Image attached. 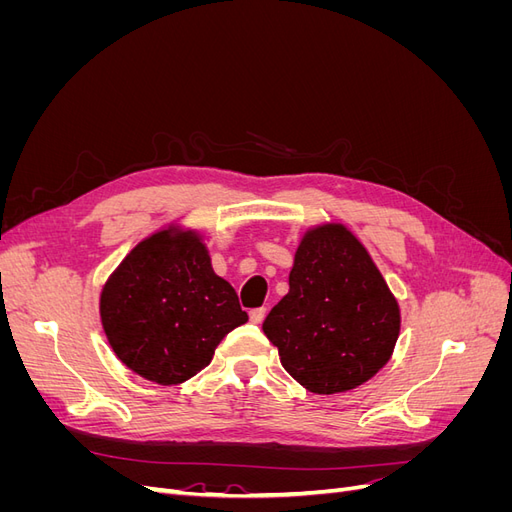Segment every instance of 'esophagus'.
Here are the masks:
<instances>
[{
  "mask_svg": "<svg viewBox=\"0 0 512 512\" xmlns=\"http://www.w3.org/2000/svg\"><path fill=\"white\" fill-rule=\"evenodd\" d=\"M265 316H267V307H256V309H252V312H250V320L254 324H260L262 320H265Z\"/></svg>",
  "mask_w": 512,
  "mask_h": 512,
  "instance_id": "34e87169",
  "label": "esophagus"
}]
</instances>
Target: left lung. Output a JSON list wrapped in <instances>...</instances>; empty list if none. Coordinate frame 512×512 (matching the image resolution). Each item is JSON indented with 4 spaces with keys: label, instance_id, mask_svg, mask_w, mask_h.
<instances>
[{
    "label": "left lung",
    "instance_id": "1",
    "mask_svg": "<svg viewBox=\"0 0 512 512\" xmlns=\"http://www.w3.org/2000/svg\"><path fill=\"white\" fill-rule=\"evenodd\" d=\"M288 284L262 331L277 346L284 369L307 391L356 389L391 359L399 305L346 226L307 230Z\"/></svg>",
    "mask_w": 512,
    "mask_h": 512
}]
</instances>
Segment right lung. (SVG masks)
Wrapping results in <instances>:
<instances>
[{"label":"right lung","mask_w":512,"mask_h":512,"mask_svg":"<svg viewBox=\"0 0 512 512\" xmlns=\"http://www.w3.org/2000/svg\"><path fill=\"white\" fill-rule=\"evenodd\" d=\"M100 316L119 361L164 386L196 376L247 322L235 288L213 273L203 239L173 228L123 258L102 290Z\"/></svg>","instance_id":"add662e5"}]
</instances>
